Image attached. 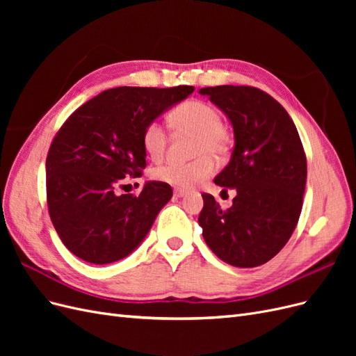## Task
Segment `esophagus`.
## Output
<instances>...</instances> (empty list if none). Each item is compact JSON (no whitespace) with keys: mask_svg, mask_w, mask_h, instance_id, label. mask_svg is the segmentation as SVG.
<instances>
[{"mask_svg":"<svg viewBox=\"0 0 356 356\" xmlns=\"http://www.w3.org/2000/svg\"><path fill=\"white\" fill-rule=\"evenodd\" d=\"M186 193H187V191H186L184 188H178V187L174 188V196H175V197H184Z\"/></svg>","mask_w":356,"mask_h":356,"instance_id":"obj_1","label":"esophagus"}]
</instances>
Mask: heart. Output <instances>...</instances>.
Returning a JSON list of instances; mask_svg holds the SVG:
<instances>
[{"mask_svg": "<svg viewBox=\"0 0 356 356\" xmlns=\"http://www.w3.org/2000/svg\"><path fill=\"white\" fill-rule=\"evenodd\" d=\"M169 122L177 132L195 135L191 154L197 159L181 163L166 161L152 170L154 179L166 184L188 188L213 174V157H222L229 149L230 138L221 126V114L211 104L200 99H188L170 113ZM168 144L166 131L159 122H149L143 131V145L147 154L159 160L165 154Z\"/></svg>", "mask_w": 356, "mask_h": 356, "instance_id": "1", "label": "heart"}]
</instances>
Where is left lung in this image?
Wrapping results in <instances>:
<instances>
[{
	"instance_id": "obj_1",
	"label": "left lung",
	"mask_w": 356,
	"mask_h": 356,
	"mask_svg": "<svg viewBox=\"0 0 356 356\" xmlns=\"http://www.w3.org/2000/svg\"><path fill=\"white\" fill-rule=\"evenodd\" d=\"M199 93L227 115L234 134L232 159L213 182L236 190V197L222 211L213 196L202 195L203 239L224 263L261 266L285 246L303 207L307 165L297 127L260 89L225 84Z\"/></svg>"
}]
</instances>
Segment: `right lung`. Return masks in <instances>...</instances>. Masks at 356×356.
<instances>
[{
    "label": "right lung",
    "instance_id": "right-lung-1",
    "mask_svg": "<svg viewBox=\"0 0 356 356\" xmlns=\"http://www.w3.org/2000/svg\"><path fill=\"white\" fill-rule=\"evenodd\" d=\"M195 92L177 88H115L75 110L46 160L49 213L60 241L81 260L110 264L132 254L172 197L166 182L148 181L139 196L117 195L139 177L147 153L143 131Z\"/></svg>",
    "mask_w": 356,
    "mask_h": 356
}]
</instances>
